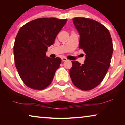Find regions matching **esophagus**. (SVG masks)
Wrapping results in <instances>:
<instances>
[{
    "label": "esophagus",
    "mask_w": 125,
    "mask_h": 125,
    "mask_svg": "<svg viewBox=\"0 0 125 125\" xmlns=\"http://www.w3.org/2000/svg\"><path fill=\"white\" fill-rule=\"evenodd\" d=\"M61 60H62V61H66L67 60V59L65 57H62L61 58Z\"/></svg>",
    "instance_id": "34e87169"
}]
</instances>
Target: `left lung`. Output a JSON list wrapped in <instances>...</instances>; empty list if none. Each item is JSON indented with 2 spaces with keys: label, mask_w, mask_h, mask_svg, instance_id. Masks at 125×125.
I'll list each match as a JSON object with an SVG mask.
<instances>
[{
  "label": "left lung",
  "mask_w": 125,
  "mask_h": 125,
  "mask_svg": "<svg viewBox=\"0 0 125 125\" xmlns=\"http://www.w3.org/2000/svg\"><path fill=\"white\" fill-rule=\"evenodd\" d=\"M80 35L79 47L85 53L84 64L72 61L69 75L73 83L82 90H90L101 83L110 65L113 41L106 27L91 19L74 18Z\"/></svg>",
  "instance_id": "1"
}]
</instances>
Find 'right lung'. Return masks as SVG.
<instances>
[{
  "label": "right lung",
  "mask_w": 125,
  "mask_h": 125,
  "mask_svg": "<svg viewBox=\"0 0 125 125\" xmlns=\"http://www.w3.org/2000/svg\"><path fill=\"white\" fill-rule=\"evenodd\" d=\"M67 21L39 18L27 22L19 30L14 45L15 64L28 87L42 90L51 83L61 59L48 57L46 52Z\"/></svg>",
  "instance_id": "1"
}]
</instances>
